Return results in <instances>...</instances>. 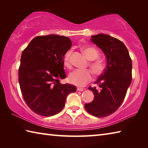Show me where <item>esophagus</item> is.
Segmentation results:
<instances>
[{"label": "esophagus", "instance_id": "esophagus-1", "mask_svg": "<svg viewBox=\"0 0 148 148\" xmlns=\"http://www.w3.org/2000/svg\"><path fill=\"white\" fill-rule=\"evenodd\" d=\"M77 91L82 92L84 89V88H79V87H78V88H77Z\"/></svg>", "mask_w": 148, "mask_h": 148}]
</instances>
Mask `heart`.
<instances>
[{"instance_id":"b5f03b06","label":"heart","mask_w":148,"mask_h":148,"mask_svg":"<svg viewBox=\"0 0 148 148\" xmlns=\"http://www.w3.org/2000/svg\"><path fill=\"white\" fill-rule=\"evenodd\" d=\"M85 56L90 60H93L90 63V67L95 75H100L104 71L105 64L101 60L96 59L99 56V53L95 48L92 47H84L82 48ZM71 50H69L65 54L63 58L64 65L67 68H71ZM93 79L92 71L89 69H75L70 73L68 79L71 83L79 86H84L88 83Z\"/></svg>"}]
</instances>
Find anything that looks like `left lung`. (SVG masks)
I'll return each instance as SVG.
<instances>
[{
	"label": "left lung",
	"instance_id": "left-lung-1",
	"mask_svg": "<svg viewBox=\"0 0 148 148\" xmlns=\"http://www.w3.org/2000/svg\"><path fill=\"white\" fill-rule=\"evenodd\" d=\"M91 41L105 54L107 66L94 82L98 88H88L94 99L84 107L90 114L102 118L117 110L125 99L132 81V60L125 45L118 39L99 34L92 36Z\"/></svg>",
	"mask_w": 148,
	"mask_h": 148
}]
</instances>
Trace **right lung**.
<instances>
[{"label": "right lung", "instance_id": "1", "mask_svg": "<svg viewBox=\"0 0 148 148\" xmlns=\"http://www.w3.org/2000/svg\"><path fill=\"white\" fill-rule=\"evenodd\" d=\"M64 36H39L23 50L19 68V83L23 99L33 112L43 116L55 115L63 109L67 95L76 86L62 84L66 77L63 58L71 47Z\"/></svg>", "mask_w": 148, "mask_h": 148}]
</instances>
